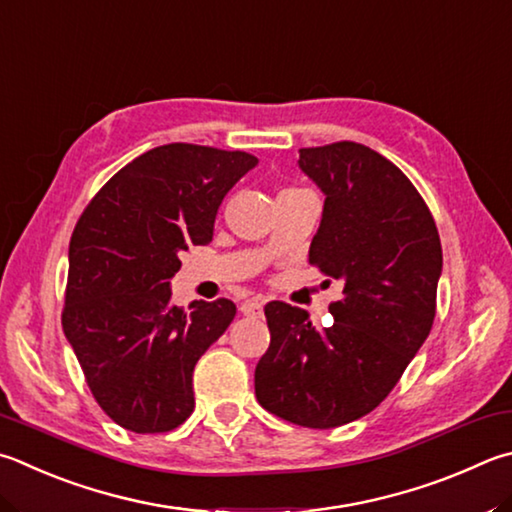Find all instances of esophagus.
<instances>
[{"instance_id": "1", "label": "esophagus", "mask_w": 512, "mask_h": 512, "mask_svg": "<svg viewBox=\"0 0 512 512\" xmlns=\"http://www.w3.org/2000/svg\"><path fill=\"white\" fill-rule=\"evenodd\" d=\"M239 309H241V313H244V315H250V318H262L264 302L257 300V297H250V300L241 302Z\"/></svg>"}]
</instances>
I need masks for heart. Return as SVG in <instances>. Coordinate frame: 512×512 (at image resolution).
Returning a JSON list of instances; mask_svg holds the SVG:
<instances>
[{
	"label": "heart",
	"mask_w": 512,
	"mask_h": 512,
	"mask_svg": "<svg viewBox=\"0 0 512 512\" xmlns=\"http://www.w3.org/2000/svg\"><path fill=\"white\" fill-rule=\"evenodd\" d=\"M284 192H297V190H284Z\"/></svg>",
	"instance_id": "obj_1"
}]
</instances>
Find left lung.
Here are the masks:
<instances>
[{"label": "left lung", "mask_w": 512, "mask_h": 512, "mask_svg": "<svg viewBox=\"0 0 512 512\" xmlns=\"http://www.w3.org/2000/svg\"><path fill=\"white\" fill-rule=\"evenodd\" d=\"M297 165L324 194L309 262L342 297L324 329L297 306L266 304L255 394L284 421L329 430L376 410L430 336L443 253L421 194L385 156L342 141L304 147Z\"/></svg>", "instance_id": "8db88e82"}]
</instances>
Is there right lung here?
Listing matches in <instances>:
<instances>
[{
	"label": "right lung",
	"mask_w": 512,
	"mask_h": 512,
	"mask_svg": "<svg viewBox=\"0 0 512 512\" xmlns=\"http://www.w3.org/2000/svg\"><path fill=\"white\" fill-rule=\"evenodd\" d=\"M259 161L246 152L172 143L105 183L69 244L62 329L109 418L136 434L170 432L194 410L192 371L221 338L230 300L172 304L188 246H206L217 210Z\"/></svg>",
	"instance_id": "right-lung-1"
}]
</instances>
